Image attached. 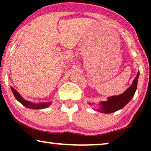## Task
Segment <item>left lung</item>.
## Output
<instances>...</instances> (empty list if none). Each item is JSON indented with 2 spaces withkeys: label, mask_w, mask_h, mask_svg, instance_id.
Wrapping results in <instances>:
<instances>
[{
  "label": "left lung",
  "mask_w": 151,
  "mask_h": 151,
  "mask_svg": "<svg viewBox=\"0 0 151 151\" xmlns=\"http://www.w3.org/2000/svg\"><path fill=\"white\" fill-rule=\"evenodd\" d=\"M139 76V71L137 72V76L132 82L131 86L127 88L124 92L118 96L109 97L106 101H102L100 102V106L96 109V111L102 113H111L120 110L129 103L135 95L137 89V81ZM92 105V103H88Z\"/></svg>",
  "instance_id": "obj_1"
}]
</instances>
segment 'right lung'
Segmentation results:
<instances>
[{
  "instance_id": "obj_1",
  "label": "right lung",
  "mask_w": 151,
  "mask_h": 151,
  "mask_svg": "<svg viewBox=\"0 0 151 151\" xmlns=\"http://www.w3.org/2000/svg\"><path fill=\"white\" fill-rule=\"evenodd\" d=\"M11 89L13 92V93L15 96L16 100L18 102L21 103V104L27 108L32 109H42L49 107L51 104V102H41V103H34L29 101H27L22 98L19 93H18L16 89H14L13 87L11 86Z\"/></svg>"
}]
</instances>
